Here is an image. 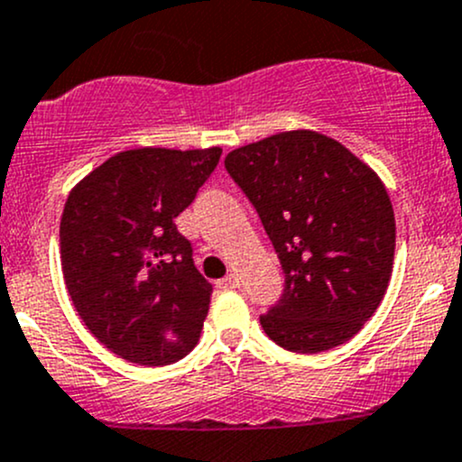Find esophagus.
Here are the masks:
<instances>
[{"label": "esophagus", "instance_id": "34e87169", "mask_svg": "<svg viewBox=\"0 0 462 462\" xmlns=\"http://www.w3.org/2000/svg\"><path fill=\"white\" fill-rule=\"evenodd\" d=\"M217 288H221V291H235V288H239V277L236 274H227V277L218 279Z\"/></svg>", "mask_w": 462, "mask_h": 462}]
</instances>
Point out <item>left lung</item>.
<instances>
[{
  "mask_svg": "<svg viewBox=\"0 0 462 462\" xmlns=\"http://www.w3.org/2000/svg\"><path fill=\"white\" fill-rule=\"evenodd\" d=\"M226 170L257 209L286 274L265 335L292 353L348 342L389 286L393 205L384 183L342 143L282 132L235 149Z\"/></svg>",
  "mask_w": 462,
  "mask_h": 462,
  "instance_id": "obj_1",
  "label": "left lung"
}]
</instances>
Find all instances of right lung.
I'll return each instance as SVG.
<instances>
[{"mask_svg": "<svg viewBox=\"0 0 462 462\" xmlns=\"http://www.w3.org/2000/svg\"><path fill=\"white\" fill-rule=\"evenodd\" d=\"M221 147L120 152L69 194L60 259L78 315L97 342L143 366L197 346L212 283L174 218L197 199Z\"/></svg>", "mask_w": 462, "mask_h": 462, "instance_id": "obj_1", "label": "right lung"}]
</instances>
